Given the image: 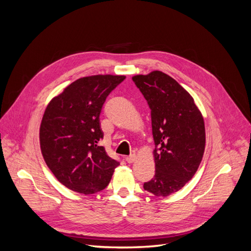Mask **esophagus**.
<instances>
[{
    "instance_id": "esophagus-1",
    "label": "esophagus",
    "mask_w": 251,
    "mask_h": 251,
    "mask_svg": "<svg viewBox=\"0 0 251 251\" xmlns=\"http://www.w3.org/2000/svg\"><path fill=\"white\" fill-rule=\"evenodd\" d=\"M136 159H137V156H136L135 154H132V155H130V156H127V157L126 158V160L127 163H133V162L136 161Z\"/></svg>"
}]
</instances>
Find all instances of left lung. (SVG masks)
<instances>
[{
  "label": "left lung",
  "mask_w": 251,
  "mask_h": 251,
  "mask_svg": "<svg viewBox=\"0 0 251 251\" xmlns=\"http://www.w3.org/2000/svg\"><path fill=\"white\" fill-rule=\"evenodd\" d=\"M132 79L149 103L155 142V176L143 188L168 197L199 168L205 150L204 119L192 95L170 75L156 70Z\"/></svg>",
  "instance_id": "1"
}]
</instances>
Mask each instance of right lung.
<instances>
[{
  "instance_id": "1",
  "label": "right lung",
  "mask_w": 251,
  "mask_h": 251,
  "mask_svg": "<svg viewBox=\"0 0 251 251\" xmlns=\"http://www.w3.org/2000/svg\"><path fill=\"white\" fill-rule=\"evenodd\" d=\"M125 75H91L73 81L48 103L40 126L42 155L55 178L83 195L102 191L119 162L98 142L105 98Z\"/></svg>"
}]
</instances>
